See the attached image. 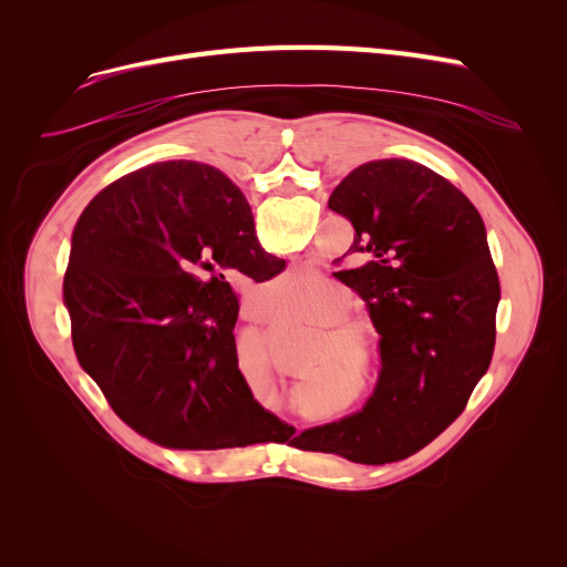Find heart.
<instances>
[{"label": "heart", "mask_w": 567, "mask_h": 567, "mask_svg": "<svg viewBox=\"0 0 567 567\" xmlns=\"http://www.w3.org/2000/svg\"><path fill=\"white\" fill-rule=\"evenodd\" d=\"M293 282V280H291ZM349 308V293L342 287L336 285H323L315 291V296H310V303H308V312L315 319H336L331 321L329 329H326V336L331 338V342L351 349V347H359L363 342V326L361 321H355L351 317L338 316L344 315Z\"/></svg>", "instance_id": "heart-1"}]
</instances>
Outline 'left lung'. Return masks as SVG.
I'll return each instance as SVG.
<instances>
[{
  "mask_svg": "<svg viewBox=\"0 0 567 567\" xmlns=\"http://www.w3.org/2000/svg\"><path fill=\"white\" fill-rule=\"evenodd\" d=\"M329 208L355 229L342 257L359 268L333 276L365 301L381 370L361 411L299 439L359 464L398 462L457 419L492 363L501 287L485 225L449 178L404 158L355 167Z\"/></svg>",
  "mask_w": 567,
  "mask_h": 567,
  "instance_id": "obj_1",
  "label": "left lung"
}]
</instances>
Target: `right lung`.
Masks as SVG:
<instances>
[{"label":"right lung","mask_w":567,"mask_h":567,"mask_svg":"<svg viewBox=\"0 0 567 567\" xmlns=\"http://www.w3.org/2000/svg\"><path fill=\"white\" fill-rule=\"evenodd\" d=\"M229 178L193 161L154 163L82 212L64 276L73 349L114 413L165 449H244L296 430L238 370V296L285 271Z\"/></svg>","instance_id":"add662e5"}]
</instances>
